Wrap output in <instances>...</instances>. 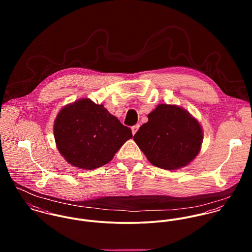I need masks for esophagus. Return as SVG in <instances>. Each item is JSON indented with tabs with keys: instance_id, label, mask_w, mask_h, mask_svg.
Segmentation results:
<instances>
[{
	"instance_id": "1",
	"label": "esophagus",
	"mask_w": 252,
	"mask_h": 252,
	"mask_svg": "<svg viewBox=\"0 0 252 252\" xmlns=\"http://www.w3.org/2000/svg\"><path fill=\"white\" fill-rule=\"evenodd\" d=\"M139 128H140V125H139V124H137V125H134V126L132 127V133H133V135H135V134L138 132Z\"/></svg>"
}]
</instances>
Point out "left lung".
Returning a JSON list of instances; mask_svg holds the SVG:
<instances>
[{"mask_svg": "<svg viewBox=\"0 0 252 252\" xmlns=\"http://www.w3.org/2000/svg\"><path fill=\"white\" fill-rule=\"evenodd\" d=\"M134 136L148 161L161 169L177 170L199 153L203 141L200 123L178 106L159 105Z\"/></svg>", "mask_w": 252, "mask_h": 252, "instance_id": "left-lung-1", "label": "left lung"}]
</instances>
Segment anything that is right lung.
<instances>
[{
	"instance_id": "right-lung-1",
	"label": "right lung",
	"mask_w": 252,
	"mask_h": 252,
	"mask_svg": "<svg viewBox=\"0 0 252 252\" xmlns=\"http://www.w3.org/2000/svg\"><path fill=\"white\" fill-rule=\"evenodd\" d=\"M133 137L103 105L80 99L66 106L54 122V138L62 156L74 167L94 170L108 163Z\"/></svg>"
}]
</instances>
